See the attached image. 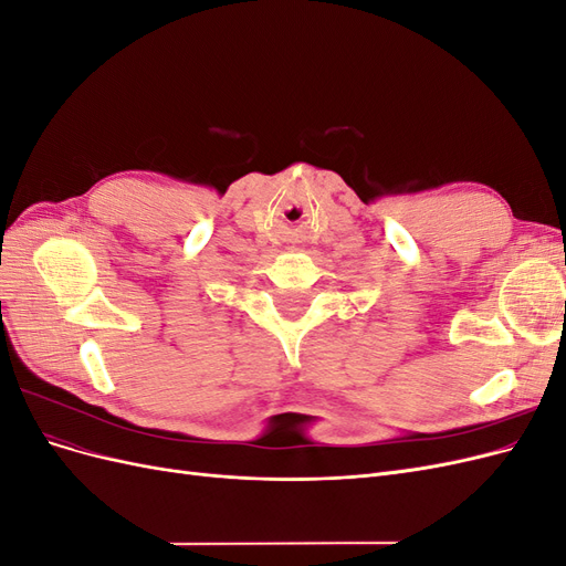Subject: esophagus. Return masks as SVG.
I'll use <instances>...</instances> for the list:
<instances>
[{"label": "esophagus", "mask_w": 566, "mask_h": 566, "mask_svg": "<svg viewBox=\"0 0 566 566\" xmlns=\"http://www.w3.org/2000/svg\"><path fill=\"white\" fill-rule=\"evenodd\" d=\"M290 250H295V248H290Z\"/></svg>", "instance_id": "obj_1"}]
</instances>
